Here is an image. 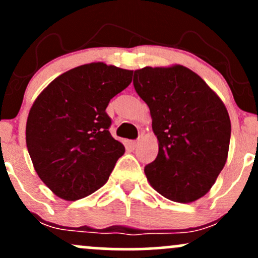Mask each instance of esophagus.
<instances>
[{
	"label": "esophagus",
	"mask_w": 258,
	"mask_h": 258,
	"mask_svg": "<svg viewBox=\"0 0 258 258\" xmlns=\"http://www.w3.org/2000/svg\"><path fill=\"white\" fill-rule=\"evenodd\" d=\"M138 139H136V141H130V143H128V146H130V148H131V149H136V148H137V146H138Z\"/></svg>",
	"instance_id": "34e87169"
}]
</instances>
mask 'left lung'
<instances>
[{"instance_id": "8db88e82", "label": "left lung", "mask_w": 258, "mask_h": 258, "mask_svg": "<svg viewBox=\"0 0 258 258\" xmlns=\"http://www.w3.org/2000/svg\"><path fill=\"white\" fill-rule=\"evenodd\" d=\"M133 86L150 109L159 153L144 167L158 193L191 203L211 189L227 161L230 120L220 97L182 65L136 70Z\"/></svg>"}]
</instances>
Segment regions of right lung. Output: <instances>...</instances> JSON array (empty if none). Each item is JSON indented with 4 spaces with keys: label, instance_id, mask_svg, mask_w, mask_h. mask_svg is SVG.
I'll return each mask as SVG.
<instances>
[{
    "label": "right lung",
    "instance_id": "obj_1",
    "mask_svg": "<svg viewBox=\"0 0 258 258\" xmlns=\"http://www.w3.org/2000/svg\"><path fill=\"white\" fill-rule=\"evenodd\" d=\"M132 73L104 63L81 65L53 80L32 104L26 147L38 177L57 197L74 201L92 194L123 155L105 109L131 84Z\"/></svg>",
    "mask_w": 258,
    "mask_h": 258
}]
</instances>
